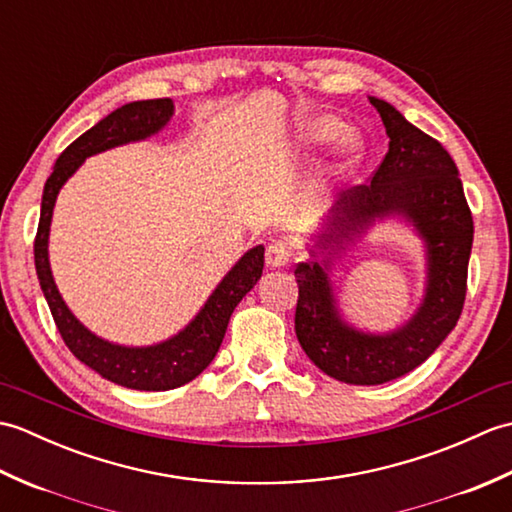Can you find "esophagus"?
<instances>
[{
    "instance_id": "esophagus-1",
    "label": "esophagus",
    "mask_w": 512,
    "mask_h": 512,
    "mask_svg": "<svg viewBox=\"0 0 512 512\" xmlns=\"http://www.w3.org/2000/svg\"><path fill=\"white\" fill-rule=\"evenodd\" d=\"M290 262V246L286 242H273L266 248V266L281 268Z\"/></svg>"
}]
</instances>
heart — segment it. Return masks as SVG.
Returning <instances> with one entry per match:
<instances>
[{"label":"heart","instance_id":"heart-1","mask_svg":"<svg viewBox=\"0 0 512 512\" xmlns=\"http://www.w3.org/2000/svg\"><path fill=\"white\" fill-rule=\"evenodd\" d=\"M343 123L339 118L334 116H314L310 121L301 123L297 129V140L301 145H323L328 143V140L336 138L341 134ZM358 156H361V145H358V140L354 136H343L339 147H336V158H334V171L336 176H347L358 162Z\"/></svg>","mask_w":512,"mask_h":512}]
</instances>
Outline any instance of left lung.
Returning a JSON list of instances; mask_svg holds the SVG:
<instances>
[{"label":"left lung","mask_w":512,"mask_h":512,"mask_svg":"<svg viewBox=\"0 0 512 512\" xmlns=\"http://www.w3.org/2000/svg\"><path fill=\"white\" fill-rule=\"evenodd\" d=\"M369 103L383 118L389 151L372 182L341 193L312 235V259L295 268L297 339L323 374L347 385H383L409 374L438 350L462 314L473 246L471 209L449 151L394 105L376 96H369ZM387 216L407 221L423 239L425 295L396 331L365 333L342 319L331 268L369 225Z\"/></svg>","instance_id":"left-lung-1"}]
</instances>
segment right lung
I'll return each instance as SVG.
<instances>
[{
	"label": "right lung",
	"instance_id": "1",
	"mask_svg": "<svg viewBox=\"0 0 512 512\" xmlns=\"http://www.w3.org/2000/svg\"><path fill=\"white\" fill-rule=\"evenodd\" d=\"M173 110L176 107H173L171 99L127 103L76 138L54 162V169L46 180V187H43L39 228L35 237V268L39 286L65 345L81 363L94 369L105 380L138 391L176 389L200 376L220 350L235 306L246 292L253 290L264 270V246L250 248L248 253L237 259L235 266L211 292V297L204 301L200 312L178 334L143 347L118 345L101 339L85 328L74 317L68 303L63 301L57 284H54L48 257L52 211L61 187L74 176L85 158L156 136L171 121Z\"/></svg>",
	"mask_w": 512,
	"mask_h": 512
}]
</instances>
